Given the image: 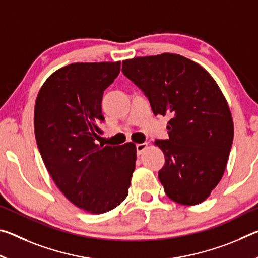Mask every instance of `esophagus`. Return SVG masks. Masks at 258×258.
<instances>
[{"label":"esophagus","instance_id":"34e87169","mask_svg":"<svg viewBox=\"0 0 258 258\" xmlns=\"http://www.w3.org/2000/svg\"><path fill=\"white\" fill-rule=\"evenodd\" d=\"M147 147H148V143H139V145H137V152H138V155L140 156L142 154L143 151H145L146 149H147Z\"/></svg>","mask_w":258,"mask_h":258}]
</instances>
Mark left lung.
I'll return each instance as SVG.
<instances>
[{
    "label": "left lung",
    "instance_id": "1",
    "mask_svg": "<svg viewBox=\"0 0 258 258\" xmlns=\"http://www.w3.org/2000/svg\"><path fill=\"white\" fill-rule=\"evenodd\" d=\"M121 72L149 99L155 115L168 116L158 177L168 198L181 205L206 200L223 176L233 141L228 102L214 78L195 61L174 53L123 61Z\"/></svg>",
    "mask_w": 258,
    "mask_h": 258
}]
</instances>
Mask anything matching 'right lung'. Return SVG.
Instances as JSON below:
<instances>
[{"instance_id": "add662e5", "label": "right lung", "mask_w": 258, "mask_h": 258, "mask_svg": "<svg viewBox=\"0 0 258 258\" xmlns=\"http://www.w3.org/2000/svg\"><path fill=\"white\" fill-rule=\"evenodd\" d=\"M120 72L117 62H76L55 71L35 102L37 147L55 185L91 214L116 208L127 197L137 148L97 145L104 120L103 91Z\"/></svg>"}]
</instances>
